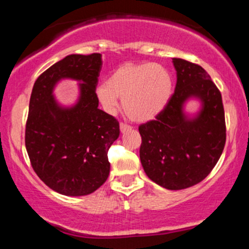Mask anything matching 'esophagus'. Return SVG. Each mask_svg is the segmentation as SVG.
Segmentation results:
<instances>
[{
	"label": "esophagus",
	"mask_w": 249,
	"mask_h": 249,
	"mask_svg": "<svg viewBox=\"0 0 249 249\" xmlns=\"http://www.w3.org/2000/svg\"><path fill=\"white\" fill-rule=\"evenodd\" d=\"M131 128H132V126H130V125L125 124V123H121V131L123 133L126 132L128 130H131Z\"/></svg>",
	"instance_id": "34e87169"
}]
</instances>
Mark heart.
I'll return each mask as SVG.
<instances>
[{
    "label": "heart",
    "instance_id": "heart-1",
    "mask_svg": "<svg viewBox=\"0 0 249 249\" xmlns=\"http://www.w3.org/2000/svg\"><path fill=\"white\" fill-rule=\"evenodd\" d=\"M172 91V76L162 65L124 64L96 88V98L107 113H115L119 98H123V108L128 118L147 122L164 110Z\"/></svg>",
    "mask_w": 249,
    "mask_h": 249
}]
</instances>
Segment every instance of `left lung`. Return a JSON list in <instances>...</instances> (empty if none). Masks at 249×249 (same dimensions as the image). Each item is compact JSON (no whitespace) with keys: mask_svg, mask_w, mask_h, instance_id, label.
<instances>
[{"mask_svg":"<svg viewBox=\"0 0 249 249\" xmlns=\"http://www.w3.org/2000/svg\"><path fill=\"white\" fill-rule=\"evenodd\" d=\"M176 90L164 110L139 126L141 161L146 176L167 190H184L202 181L218 162L226 142L221 93L198 64L173 58ZM202 108L190 119L183 112L187 99Z\"/></svg>","mask_w":249,"mask_h":249,"instance_id":"left-lung-1","label":"left lung"}]
</instances>
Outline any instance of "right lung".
I'll return each mask as SVG.
<instances>
[{"label": "right lung", "mask_w": 249, "mask_h": 249, "mask_svg": "<svg viewBox=\"0 0 249 249\" xmlns=\"http://www.w3.org/2000/svg\"><path fill=\"white\" fill-rule=\"evenodd\" d=\"M101 53L69 55L36 79L25 125V147L39 179L63 196L95 192L110 173L107 151L119 137V123L98 108L96 88ZM64 78L80 83V98L64 108L52 95Z\"/></svg>", "instance_id": "1"}]
</instances>
